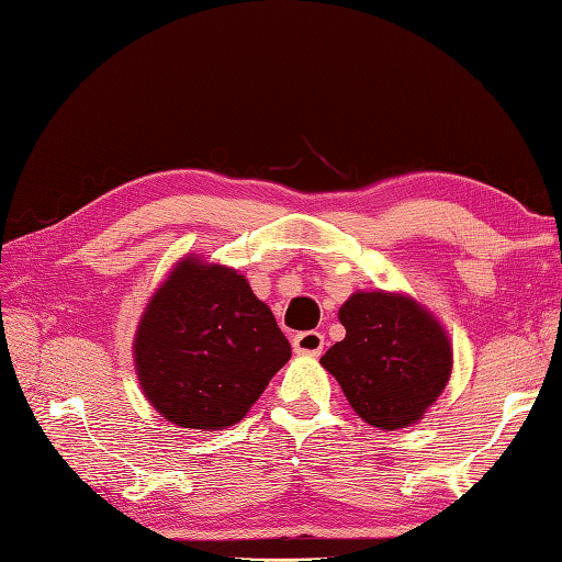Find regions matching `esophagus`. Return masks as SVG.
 I'll return each instance as SVG.
<instances>
[{"mask_svg":"<svg viewBox=\"0 0 562 562\" xmlns=\"http://www.w3.org/2000/svg\"><path fill=\"white\" fill-rule=\"evenodd\" d=\"M293 350L297 355H312V358H317V355L324 350V336L319 331H303L293 338Z\"/></svg>","mask_w":562,"mask_h":562,"instance_id":"1","label":"esophagus"}]
</instances>
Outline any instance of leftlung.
I'll return each mask as SVG.
<instances>
[{"instance_id": "left-lung-1", "label": "left lung", "mask_w": 562, "mask_h": 562, "mask_svg": "<svg viewBox=\"0 0 562 562\" xmlns=\"http://www.w3.org/2000/svg\"><path fill=\"white\" fill-rule=\"evenodd\" d=\"M338 319L346 338L319 360L350 407L376 429H403L443 393L453 348L439 319L403 293H352Z\"/></svg>"}]
</instances>
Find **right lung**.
Segmentation results:
<instances>
[{
	"mask_svg": "<svg viewBox=\"0 0 562 562\" xmlns=\"http://www.w3.org/2000/svg\"><path fill=\"white\" fill-rule=\"evenodd\" d=\"M133 358L164 419L218 431L248 415L291 344L243 273L188 255L149 297Z\"/></svg>",
	"mask_w": 562,
	"mask_h": 562,
	"instance_id": "1",
	"label": "right lung"
}]
</instances>
